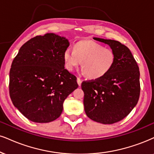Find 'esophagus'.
Returning <instances> with one entry per match:
<instances>
[{"mask_svg": "<svg viewBox=\"0 0 154 154\" xmlns=\"http://www.w3.org/2000/svg\"><path fill=\"white\" fill-rule=\"evenodd\" d=\"M81 83H82V81H81V80L80 79H79V78H78V79H77V83H78V85H79V86H81Z\"/></svg>", "mask_w": 154, "mask_h": 154, "instance_id": "esophagus-1", "label": "esophagus"}]
</instances>
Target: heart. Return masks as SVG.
<instances>
[{"label": "heart", "instance_id": "1", "mask_svg": "<svg viewBox=\"0 0 154 154\" xmlns=\"http://www.w3.org/2000/svg\"><path fill=\"white\" fill-rule=\"evenodd\" d=\"M63 58L68 71H72L81 63L83 75L90 80H98L107 75L115 63L112 49L92 41L82 40L73 45V51L66 49Z\"/></svg>", "mask_w": 154, "mask_h": 154}]
</instances>
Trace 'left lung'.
Wrapping results in <instances>:
<instances>
[{"label": "left lung", "instance_id": "obj_1", "mask_svg": "<svg viewBox=\"0 0 154 154\" xmlns=\"http://www.w3.org/2000/svg\"><path fill=\"white\" fill-rule=\"evenodd\" d=\"M94 39L109 45L116 59L105 76L83 81L84 109L91 120L112 124L126 117L138 103L141 91L139 68L128 47L119 41Z\"/></svg>", "mask_w": 154, "mask_h": 154}]
</instances>
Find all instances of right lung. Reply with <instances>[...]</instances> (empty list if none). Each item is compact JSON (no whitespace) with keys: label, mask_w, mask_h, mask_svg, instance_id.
Segmentation results:
<instances>
[{"label":"right lung","mask_w":154,"mask_h":154,"mask_svg":"<svg viewBox=\"0 0 154 154\" xmlns=\"http://www.w3.org/2000/svg\"><path fill=\"white\" fill-rule=\"evenodd\" d=\"M65 38L54 33L25 43L11 64L9 94L13 105L28 120L48 123L63 111V103L79 87L76 77L64 68Z\"/></svg>","instance_id":"add662e5"}]
</instances>
